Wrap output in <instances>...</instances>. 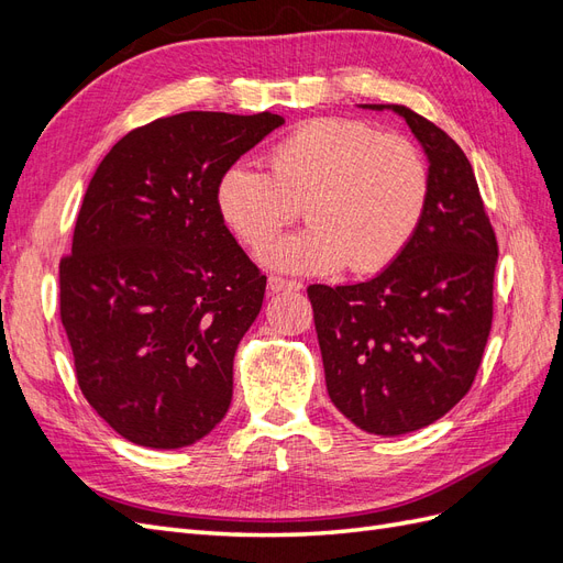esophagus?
I'll return each mask as SVG.
<instances>
[{
	"mask_svg": "<svg viewBox=\"0 0 563 563\" xmlns=\"http://www.w3.org/2000/svg\"><path fill=\"white\" fill-rule=\"evenodd\" d=\"M298 288H302L298 282H288V279H282V277H269V279H267V291H269V294L298 291Z\"/></svg>",
	"mask_w": 563,
	"mask_h": 563,
	"instance_id": "esophagus-1",
	"label": "esophagus"
}]
</instances>
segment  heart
<instances>
[{"instance_id":"obj_1","label":"heart","mask_w":563,"mask_h":563,"mask_svg":"<svg viewBox=\"0 0 563 563\" xmlns=\"http://www.w3.org/2000/svg\"><path fill=\"white\" fill-rule=\"evenodd\" d=\"M430 195L420 150L360 119L323 117L272 150L269 174L232 164L216 185L220 218L251 249H263L302 206L313 225L283 238L261 261L291 275H368L413 240Z\"/></svg>"}]
</instances>
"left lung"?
Wrapping results in <instances>:
<instances>
[{
  "label": "left lung",
  "mask_w": 563,
  "mask_h": 563,
  "mask_svg": "<svg viewBox=\"0 0 563 563\" xmlns=\"http://www.w3.org/2000/svg\"><path fill=\"white\" fill-rule=\"evenodd\" d=\"M428 157L430 195L413 240L376 277L312 284L323 376L335 408L368 434L428 428L467 395L490 333L496 234L465 152L404 106Z\"/></svg>",
  "instance_id": "obj_1"
}]
</instances>
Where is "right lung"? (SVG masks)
Instances as JSON below:
<instances>
[{"instance_id": "1", "label": "right lung", "mask_w": 563, "mask_h": 563, "mask_svg": "<svg viewBox=\"0 0 563 563\" xmlns=\"http://www.w3.org/2000/svg\"><path fill=\"white\" fill-rule=\"evenodd\" d=\"M282 124L275 112L164 117L126 133L87 187L60 319L84 397L133 444L190 446L228 413L267 279L220 218L216 185Z\"/></svg>"}]
</instances>
